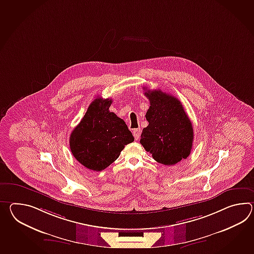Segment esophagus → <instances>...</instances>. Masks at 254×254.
Wrapping results in <instances>:
<instances>
[{
    "instance_id": "esophagus-1",
    "label": "esophagus",
    "mask_w": 254,
    "mask_h": 254,
    "mask_svg": "<svg viewBox=\"0 0 254 254\" xmlns=\"http://www.w3.org/2000/svg\"><path fill=\"white\" fill-rule=\"evenodd\" d=\"M140 128H136V129L133 130V135H134V137H135V140H137V139L139 138V136H140Z\"/></svg>"
}]
</instances>
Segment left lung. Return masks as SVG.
Masks as SVG:
<instances>
[{
  "mask_svg": "<svg viewBox=\"0 0 254 254\" xmlns=\"http://www.w3.org/2000/svg\"><path fill=\"white\" fill-rule=\"evenodd\" d=\"M150 102L146 119L148 126L140 143L157 162L171 166L186 159L191 151L193 128L181 101L161 90L145 93Z\"/></svg>",
  "mask_w": 254,
  "mask_h": 254,
  "instance_id": "left-lung-1",
  "label": "left lung"
}]
</instances>
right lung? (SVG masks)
Here are the masks:
<instances>
[{
  "label": "right lung",
  "mask_w": 254,
  "mask_h": 254,
  "mask_svg": "<svg viewBox=\"0 0 254 254\" xmlns=\"http://www.w3.org/2000/svg\"><path fill=\"white\" fill-rule=\"evenodd\" d=\"M111 99L97 97L70 135V149L85 168L101 171L135 140L123 119L109 111Z\"/></svg>",
  "instance_id": "obj_1"
}]
</instances>
